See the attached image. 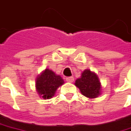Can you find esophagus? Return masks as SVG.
<instances>
[{"mask_svg": "<svg viewBox=\"0 0 131 131\" xmlns=\"http://www.w3.org/2000/svg\"><path fill=\"white\" fill-rule=\"evenodd\" d=\"M66 81H67V82L70 83L73 82V81H74V78H73V77H68V78H66Z\"/></svg>", "mask_w": 131, "mask_h": 131, "instance_id": "obj_1", "label": "esophagus"}]
</instances>
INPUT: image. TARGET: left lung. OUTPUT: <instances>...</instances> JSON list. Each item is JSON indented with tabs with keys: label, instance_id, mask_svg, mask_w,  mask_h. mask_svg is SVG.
<instances>
[{
	"label": "left lung",
	"instance_id": "8db88e82",
	"mask_svg": "<svg viewBox=\"0 0 131 131\" xmlns=\"http://www.w3.org/2000/svg\"><path fill=\"white\" fill-rule=\"evenodd\" d=\"M75 85L80 89L83 95L89 98L97 97L101 92V84L98 76L89 70L83 72L81 78L75 81Z\"/></svg>",
	"mask_w": 131,
	"mask_h": 131
}]
</instances>
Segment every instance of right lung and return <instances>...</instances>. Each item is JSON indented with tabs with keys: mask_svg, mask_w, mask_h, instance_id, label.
I'll use <instances>...</instances> for the list:
<instances>
[{
	"mask_svg": "<svg viewBox=\"0 0 131 131\" xmlns=\"http://www.w3.org/2000/svg\"><path fill=\"white\" fill-rule=\"evenodd\" d=\"M64 83L61 77L54 72L45 69L36 79V89L44 99H50L54 96L57 89Z\"/></svg>",
	"mask_w": 131,
	"mask_h": 131,
	"instance_id": "obj_1",
	"label": "right lung"
}]
</instances>
